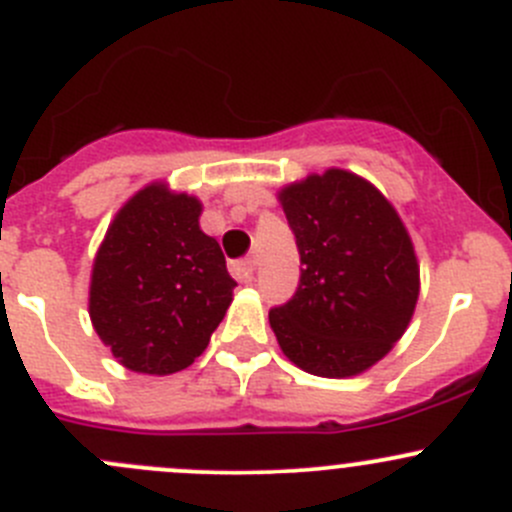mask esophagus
<instances>
[{"label": "esophagus", "mask_w": 512, "mask_h": 512, "mask_svg": "<svg viewBox=\"0 0 512 512\" xmlns=\"http://www.w3.org/2000/svg\"><path fill=\"white\" fill-rule=\"evenodd\" d=\"M255 270H257V262L252 260V257H247V260H240V262H232V267H230L232 277L240 282L255 280Z\"/></svg>", "instance_id": "esophagus-1"}]
</instances>
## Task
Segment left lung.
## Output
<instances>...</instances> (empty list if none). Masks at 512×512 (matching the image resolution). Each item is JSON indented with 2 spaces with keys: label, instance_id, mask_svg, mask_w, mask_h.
I'll return each mask as SVG.
<instances>
[{
  "label": "left lung",
  "instance_id": "obj_1",
  "mask_svg": "<svg viewBox=\"0 0 512 512\" xmlns=\"http://www.w3.org/2000/svg\"><path fill=\"white\" fill-rule=\"evenodd\" d=\"M282 210L302 275L270 309L282 352L324 379L356 376L391 352L414 317L418 262L394 205L349 170L287 185Z\"/></svg>",
  "mask_w": 512,
  "mask_h": 512
}]
</instances>
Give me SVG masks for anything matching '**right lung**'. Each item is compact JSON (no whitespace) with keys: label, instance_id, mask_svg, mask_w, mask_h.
I'll list each match as a JSON object with an SVG mask.
<instances>
[{"label":"right lung","instance_id":"obj_1","mask_svg":"<svg viewBox=\"0 0 512 512\" xmlns=\"http://www.w3.org/2000/svg\"><path fill=\"white\" fill-rule=\"evenodd\" d=\"M198 198L163 183L138 190L108 225L91 272L96 334L126 369L173 374L205 352L237 282Z\"/></svg>","mask_w":512,"mask_h":512}]
</instances>
